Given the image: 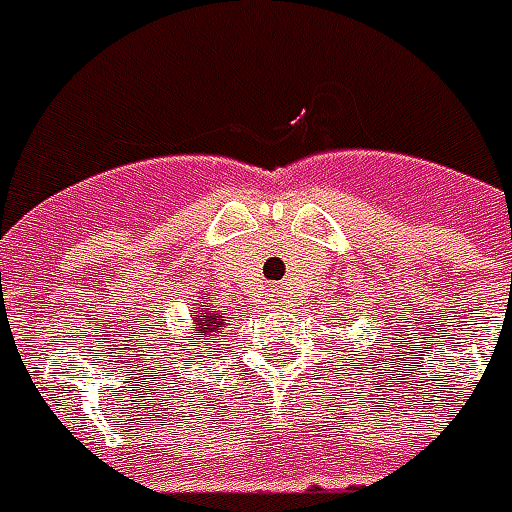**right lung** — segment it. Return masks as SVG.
I'll return each mask as SVG.
<instances>
[{
  "instance_id": "right-lung-1",
  "label": "right lung",
  "mask_w": 512,
  "mask_h": 512,
  "mask_svg": "<svg viewBox=\"0 0 512 512\" xmlns=\"http://www.w3.org/2000/svg\"><path fill=\"white\" fill-rule=\"evenodd\" d=\"M225 328V320H222V314L208 312V309H200L192 314V336H206V339H214L219 331ZM195 347V344H192Z\"/></svg>"
}]
</instances>
